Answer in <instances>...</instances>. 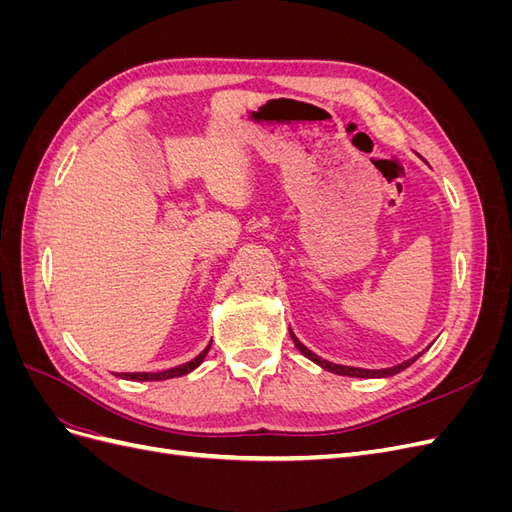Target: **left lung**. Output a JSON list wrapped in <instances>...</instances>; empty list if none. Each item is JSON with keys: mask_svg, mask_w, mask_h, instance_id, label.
Wrapping results in <instances>:
<instances>
[{"mask_svg": "<svg viewBox=\"0 0 512 512\" xmlns=\"http://www.w3.org/2000/svg\"><path fill=\"white\" fill-rule=\"evenodd\" d=\"M290 337H292V342H294V346L299 348V352L303 354V356H307L309 361H314L316 365H320L322 369H327V371H331V374H337V376H350V378H389V376H395V374H399V371H404L406 367H410L418 356H421L423 352H418L416 356H412V359H408V361H404V363H399V365H393V367H384V369H363V367H350V365H337V363H331V361H327V359H322V356H318L316 352H312L309 350L307 346H303L299 339H297V335L292 333V329H290Z\"/></svg>", "mask_w": 512, "mask_h": 512, "instance_id": "obj_1", "label": "left lung"}]
</instances>
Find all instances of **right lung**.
Instances as JSON below:
<instances>
[{"instance_id": "right-lung-1", "label": "right lung", "mask_w": 512, "mask_h": 512, "mask_svg": "<svg viewBox=\"0 0 512 512\" xmlns=\"http://www.w3.org/2000/svg\"><path fill=\"white\" fill-rule=\"evenodd\" d=\"M209 348H211V344L200 352L196 359H192V361H188V363H183V365H177V367H170V369H164V371H130V374H121V378L123 380H136V382H149V380H168V378H179V376H185V374H190V371H194L200 363L205 361V356H207V352H209ZM119 376V374H117Z\"/></svg>"}]
</instances>
